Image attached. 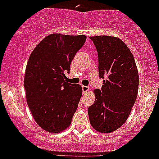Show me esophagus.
I'll return each mask as SVG.
<instances>
[{
    "mask_svg": "<svg viewBox=\"0 0 159 159\" xmlns=\"http://www.w3.org/2000/svg\"><path fill=\"white\" fill-rule=\"evenodd\" d=\"M82 91L83 93H86L87 91H89V87H88V86H82Z\"/></svg>",
    "mask_w": 159,
    "mask_h": 159,
    "instance_id": "34e87169",
    "label": "esophagus"
}]
</instances>
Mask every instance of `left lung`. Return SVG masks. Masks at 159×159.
Wrapping results in <instances>:
<instances>
[{"label": "left lung", "mask_w": 159, "mask_h": 159, "mask_svg": "<svg viewBox=\"0 0 159 159\" xmlns=\"http://www.w3.org/2000/svg\"><path fill=\"white\" fill-rule=\"evenodd\" d=\"M90 39L98 56L102 89L94 90L95 101L88 109L91 125L102 133L119 129L126 121L137 98L139 72L134 58L125 44L111 36Z\"/></svg>", "instance_id": "8db88e82"}]
</instances>
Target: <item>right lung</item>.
<instances>
[{
  "instance_id": "1",
  "label": "right lung",
  "mask_w": 159,
  "mask_h": 159,
  "mask_svg": "<svg viewBox=\"0 0 159 159\" xmlns=\"http://www.w3.org/2000/svg\"><path fill=\"white\" fill-rule=\"evenodd\" d=\"M86 41L85 35L52 34L30 54L25 75L28 105L37 124L50 133L70 125L82 95L79 84L66 82L65 72Z\"/></svg>"
}]
</instances>
